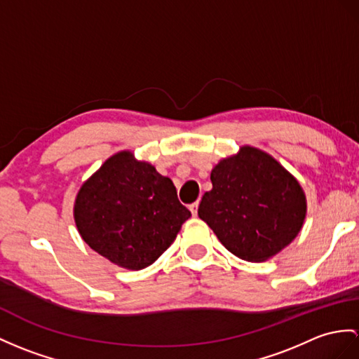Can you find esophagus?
I'll return each mask as SVG.
<instances>
[{
  "mask_svg": "<svg viewBox=\"0 0 359 359\" xmlns=\"http://www.w3.org/2000/svg\"><path fill=\"white\" fill-rule=\"evenodd\" d=\"M198 205H199V201H196V203H194V204H190V207H189L191 215H194V216L198 215Z\"/></svg>",
  "mask_w": 359,
  "mask_h": 359,
  "instance_id": "esophagus-1",
  "label": "esophagus"
}]
</instances>
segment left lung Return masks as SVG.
I'll use <instances>...</instances> for the list:
<instances>
[{"mask_svg": "<svg viewBox=\"0 0 359 359\" xmlns=\"http://www.w3.org/2000/svg\"><path fill=\"white\" fill-rule=\"evenodd\" d=\"M210 180L213 189L201 199L198 216L234 256L268 260L300 233L306 195L269 154L242 146L215 165Z\"/></svg>", "mask_w": 359, "mask_h": 359, "instance_id": "1", "label": "left lung"}]
</instances>
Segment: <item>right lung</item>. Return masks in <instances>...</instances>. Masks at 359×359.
<instances>
[{
  "label": "right lung",
  "instance_id": "add662e5",
  "mask_svg": "<svg viewBox=\"0 0 359 359\" xmlns=\"http://www.w3.org/2000/svg\"><path fill=\"white\" fill-rule=\"evenodd\" d=\"M73 212L79 234L95 252L133 271L152 265L191 216L172 180L130 151L109 156L83 182Z\"/></svg>",
  "mask_w": 359,
  "mask_h": 359
}]
</instances>
